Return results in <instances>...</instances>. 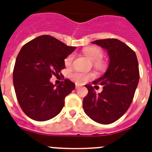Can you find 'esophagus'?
Listing matches in <instances>:
<instances>
[{
	"mask_svg": "<svg viewBox=\"0 0 152 152\" xmlns=\"http://www.w3.org/2000/svg\"><path fill=\"white\" fill-rule=\"evenodd\" d=\"M80 88V86H79V85H76V90H79Z\"/></svg>",
	"mask_w": 152,
	"mask_h": 152,
	"instance_id": "1",
	"label": "esophagus"
}]
</instances>
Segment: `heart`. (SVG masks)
<instances>
[{
    "label": "heart",
    "instance_id": "obj_1",
    "mask_svg": "<svg viewBox=\"0 0 152 152\" xmlns=\"http://www.w3.org/2000/svg\"><path fill=\"white\" fill-rule=\"evenodd\" d=\"M83 54L85 55V56L91 61L92 62H94V64L96 66L100 65V62L104 53L103 51L100 48H97V47H88V48H84L83 49ZM72 59H73V55L70 54L68 56L65 58L64 62L65 65L66 66H69L70 65L72 64ZM71 78L80 83H83L86 82L87 80H90L94 77V75L91 73L90 74H84V73H80V72H73L70 75Z\"/></svg>",
    "mask_w": 152,
    "mask_h": 152
}]
</instances>
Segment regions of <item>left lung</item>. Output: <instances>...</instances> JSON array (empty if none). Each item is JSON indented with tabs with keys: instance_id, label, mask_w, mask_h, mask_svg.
Masks as SVG:
<instances>
[{
	"instance_id": "8db88e82",
	"label": "left lung",
	"mask_w": 152,
	"mask_h": 152,
	"mask_svg": "<svg viewBox=\"0 0 152 152\" xmlns=\"http://www.w3.org/2000/svg\"><path fill=\"white\" fill-rule=\"evenodd\" d=\"M92 44L107 51L109 65L104 76L93 82L103 86L101 93L96 94L91 85H85L88 94L83 107L93 121L109 124L122 117L133 100L139 81L138 62L135 52L118 39H99Z\"/></svg>"
}]
</instances>
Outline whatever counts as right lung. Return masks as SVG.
<instances>
[{"mask_svg": "<svg viewBox=\"0 0 152 152\" xmlns=\"http://www.w3.org/2000/svg\"><path fill=\"white\" fill-rule=\"evenodd\" d=\"M75 49L50 35L37 37L21 48L13 83L19 105L28 117L45 121L60 113L65 98L76 86L67 79L56 86L50 79L65 68V58Z\"/></svg>", "mask_w": 152, "mask_h": 152, "instance_id": "right-lung-1", "label": "right lung"}]
</instances>
